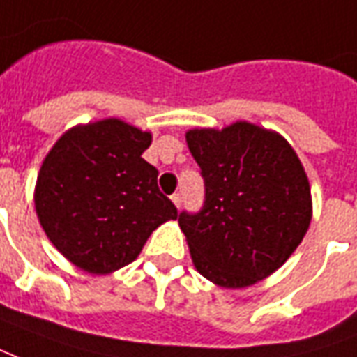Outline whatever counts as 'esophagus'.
Listing matches in <instances>:
<instances>
[{"instance_id": "34e87169", "label": "esophagus", "mask_w": 357, "mask_h": 357, "mask_svg": "<svg viewBox=\"0 0 357 357\" xmlns=\"http://www.w3.org/2000/svg\"><path fill=\"white\" fill-rule=\"evenodd\" d=\"M172 202L179 208V206H181V195H179V192H174V195H172Z\"/></svg>"}]
</instances>
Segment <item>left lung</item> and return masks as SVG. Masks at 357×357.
Masks as SVG:
<instances>
[{"instance_id": "obj_1", "label": "left lung", "mask_w": 357, "mask_h": 357, "mask_svg": "<svg viewBox=\"0 0 357 357\" xmlns=\"http://www.w3.org/2000/svg\"><path fill=\"white\" fill-rule=\"evenodd\" d=\"M204 204L179 213L192 263L221 287H248L284 265L308 231L312 199L297 153L280 134L238 121L185 134Z\"/></svg>"}]
</instances>
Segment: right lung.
<instances>
[{
  "mask_svg": "<svg viewBox=\"0 0 357 357\" xmlns=\"http://www.w3.org/2000/svg\"><path fill=\"white\" fill-rule=\"evenodd\" d=\"M151 134L121 119L73 126L45 157L36 212L45 234L73 265L107 274L136 259L178 208L158 191V170L142 158Z\"/></svg>",
  "mask_w": 357,
  "mask_h": 357,
  "instance_id": "1",
  "label": "right lung"
}]
</instances>
